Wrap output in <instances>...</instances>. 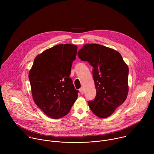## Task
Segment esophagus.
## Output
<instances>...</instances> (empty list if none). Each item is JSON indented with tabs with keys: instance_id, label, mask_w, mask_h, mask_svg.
I'll return each instance as SVG.
<instances>
[{
	"instance_id": "1",
	"label": "esophagus",
	"mask_w": 154,
	"mask_h": 154,
	"mask_svg": "<svg viewBox=\"0 0 154 154\" xmlns=\"http://www.w3.org/2000/svg\"><path fill=\"white\" fill-rule=\"evenodd\" d=\"M79 91H80L81 94H84V90H83V87L81 88L79 90Z\"/></svg>"
}]
</instances>
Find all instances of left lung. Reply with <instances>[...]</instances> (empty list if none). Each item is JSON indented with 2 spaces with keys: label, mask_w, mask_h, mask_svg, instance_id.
I'll list each match as a JSON object with an SVG mask.
<instances>
[{
  "label": "left lung",
  "mask_w": 154,
  "mask_h": 154,
  "mask_svg": "<svg viewBox=\"0 0 154 154\" xmlns=\"http://www.w3.org/2000/svg\"><path fill=\"white\" fill-rule=\"evenodd\" d=\"M77 54L93 68L96 96L88 101L91 110L99 118H107L127 98L128 66L118 52L97 44L84 45Z\"/></svg>",
  "instance_id": "obj_1"
}]
</instances>
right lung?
<instances>
[{"mask_svg": "<svg viewBox=\"0 0 154 154\" xmlns=\"http://www.w3.org/2000/svg\"><path fill=\"white\" fill-rule=\"evenodd\" d=\"M77 47L58 45L37 55L29 74L36 105L49 117L66 115L76 100V90L69 77Z\"/></svg>", "mask_w": 154, "mask_h": 154, "instance_id": "1", "label": "right lung"}]
</instances>
